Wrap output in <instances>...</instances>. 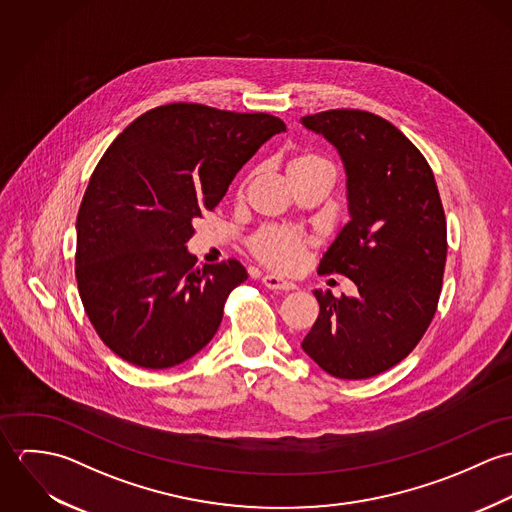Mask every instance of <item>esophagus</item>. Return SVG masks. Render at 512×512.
<instances>
[{
	"mask_svg": "<svg viewBox=\"0 0 512 512\" xmlns=\"http://www.w3.org/2000/svg\"><path fill=\"white\" fill-rule=\"evenodd\" d=\"M262 284H264L268 290H276V292H290V290H295V284H293V282L282 278V276H276V274H266V276L262 278Z\"/></svg>",
	"mask_w": 512,
	"mask_h": 512,
	"instance_id": "obj_1",
	"label": "esophagus"
}]
</instances>
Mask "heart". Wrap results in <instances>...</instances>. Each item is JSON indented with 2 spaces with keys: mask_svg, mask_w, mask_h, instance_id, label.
<instances>
[{
  "mask_svg": "<svg viewBox=\"0 0 512 512\" xmlns=\"http://www.w3.org/2000/svg\"><path fill=\"white\" fill-rule=\"evenodd\" d=\"M313 169H331L329 163L317 153H297L288 161V175H299ZM311 240L295 230L268 226L252 238V252L268 266L278 270H293L301 264Z\"/></svg>",
  "mask_w": 512,
  "mask_h": 512,
  "instance_id": "b5f03b06",
  "label": "heart"
}]
</instances>
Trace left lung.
I'll list each match as a JSON object with an SVG mask.
<instances>
[{"label": "left lung", "instance_id": "1", "mask_svg": "<svg viewBox=\"0 0 512 512\" xmlns=\"http://www.w3.org/2000/svg\"><path fill=\"white\" fill-rule=\"evenodd\" d=\"M301 124L337 147L351 220L319 274H343L357 297L315 290L319 317L301 349L331 376L363 380L406 359L438 309L447 228L426 157L365 110H327Z\"/></svg>", "mask_w": 512, "mask_h": 512}]
</instances>
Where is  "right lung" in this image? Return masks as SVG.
Wrapping results in <instances>:
<instances>
[{"instance_id":"obj_1","label":"right lung","mask_w":512,"mask_h":512,"mask_svg":"<svg viewBox=\"0 0 512 512\" xmlns=\"http://www.w3.org/2000/svg\"><path fill=\"white\" fill-rule=\"evenodd\" d=\"M286 124L175 102L136 118L98 161L76 217V282L104 345L142 368L197 355L217 333L236 260L197 266L193 220L213 211L234 175Z\"/></svg>"}]
</instances>
